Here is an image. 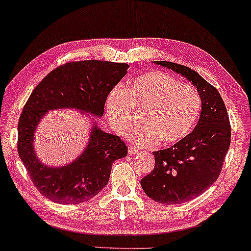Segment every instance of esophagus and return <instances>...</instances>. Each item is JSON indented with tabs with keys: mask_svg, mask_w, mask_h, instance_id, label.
Segmentation results:
<instances>
[{
	"mask_svg": "<svg viewBox=\"0 0 251 251\" xmlns=\"http://www.w3.org/2000/svg\"><path fill=\"white\" fill-rule=\"evenodd\" d=\"M128 153L130 154V155H135V154L138 153V150H137L136 147H133V146H129Z\"/></svg>",
	"mask_w": 251,
	"mask_h": 251,
	"instance_id": "1",
	"label": "esophagus"
}]
</instances>
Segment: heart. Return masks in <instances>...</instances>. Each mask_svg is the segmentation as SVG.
I'll return each instance as SVG.
<instances>
[{"instance_id":"heart-1","label":"heart","mask_w":251,"mask_h":251,"mask_svg":"<svg viewBox=\"0 0 251 251\" xmlns=\"http://www.w3.org/2000/svg\"><path fill=\"white\" fill-rule=\"evenodd\" d=\"M201 109L197 89L163 72L140 75L126 91L115 88L106 99V112L116 132H126L136 114H142L143 126L131 130L130 137L144 147L183 142L197 126Z\"/></svg>"}]
</instances>
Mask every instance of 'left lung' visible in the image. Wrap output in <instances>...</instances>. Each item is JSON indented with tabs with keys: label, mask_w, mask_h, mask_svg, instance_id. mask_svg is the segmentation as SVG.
Segmentation results:
<instances>
[{
	"label": "left lung",
	"mask_w": 251,
	"mask_h": 251,
	"mask_svg": "<svg viewBox=\"0 0 251 251\" xmlns=\"http://www.w3.org/2000/svg\"><path fill=\"white\" fill-rule=\"evenodd\" d=\"M192 82L202 99L201 115L183 142L153 152L155 166L140 180L147 197L163 204L190 201L217 180L231 144V125L225 104L214 85L200 74L171 61H154Z\"/></svg>",
	"instance_id": "8db88e82"
}]
</instances>
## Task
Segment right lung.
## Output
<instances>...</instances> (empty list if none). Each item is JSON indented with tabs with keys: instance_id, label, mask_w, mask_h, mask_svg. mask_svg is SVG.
<instances>
[{
	"instance_id": "1",
	"label": "right lung",
	"mask_w": 251,
	"mask_h": 251,
	"mask_svg": "<svg viewBox=\"0 0 251 251\" xmlns=\"http://www.w3.org/2000/svg\"><path fill=\"white\" fill-rule=\"evenodd\" d=\"M128 64L101 60L67 63L50 72L34 89L18 123V154L42 195L61 204L90 200L108 183L112 164L126 156L119 136L105 132L92 121L88 145L73 162L63 167L42 163L34 150V135L49 111L74 108L100 118L106 98L126 74Z\"/></svg>"
}]
</instances>
